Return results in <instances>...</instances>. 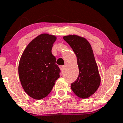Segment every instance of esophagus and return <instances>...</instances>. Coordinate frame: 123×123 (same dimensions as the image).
<instances>
[{"instance_id":"obj_1","label":"esophagus","mask_w":123,"mask_h":123,"mask_svg":"<svg viewBox=\"0 0 123 123\" xmlns=\"http://www.w3.org/2000/svg\"><path fill=\"white\" fill-rule=\"evenodd\" d=\"M64 66H60V69L62 71H63V70H64Z\"/></svg>"}]
</instances>
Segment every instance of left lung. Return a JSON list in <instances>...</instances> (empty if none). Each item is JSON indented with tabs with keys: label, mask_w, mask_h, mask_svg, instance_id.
<instances>
[{
	"label": "left lung",
	"mask_w": 123,
	"mask_h": 123,
	"mask_svg": "<svg viewBox=\"0 0 123 123\" xmlns=\"http://www.w3.org/2000/svg\"><path fill=\"white\" fill-rule=\"evenodd\" d=\"M77 57L79 76L71 84L73 92L80 98H87L93 95L101 83L98 68L91 44L85 38L76 35L63 37Z\"/></svg>",
	"instance_id": "left-lung-1"
}]
</instances>
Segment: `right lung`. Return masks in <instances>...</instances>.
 Instances as JSON below:
<instances>
[{
    "label": "right lung",
    "instance_id": "right-lung-1",
    "mask_svg": "<svg viewBox=\"0 0 123 123\" xmlns=\"http://www.w3.org/2000/svg\"><path fill=\"white\" fill-rule=\"evenodd\" d=\"M56 37L43 34L29 43L19 60L18 73L25 92L31 98L41 99L53 89L60 77V68L51 53Z\"/></svg>",
    "mask_w": 123,
    "mask_h": 123
}]
</instances>
